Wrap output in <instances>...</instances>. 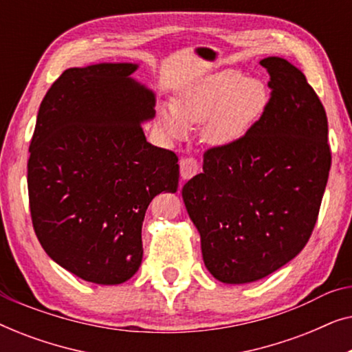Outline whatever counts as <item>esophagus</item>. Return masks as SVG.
Segmentation results:
<instances>
[{
  "label": "esophagus",
  "instance_id": "1",
  "mask_svg": "<svg viewBox=\"0 0 352 352\" xmlns=\"http://www.w3.org/2000/svg\"><path fill=\"white\" fill-rule=\"evenodd\" d=\"M179 168H181V177L182 179H189V177L195 176L197 173L200 171V165L199 162H197V158L194 157H184L179 163Z\"/></svg>",
  "mask_w": 352,
  "mask_h": 352
}]
</instances>
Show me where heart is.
Here are the masks:
<instances>
[{
    "mask_svg": "<svg viewBox=\"0 0 352 352\" xmlns=\"http://www.w3.org/2000/svg\"><path fill=\"white\" fill-rule=\"evenodd\" d=\"M266 105L267 91L261 81L243 78L240 72L229 69L186 88L173 105H162L158 122L170 138L186 136L187 124L206 122V141L228 146L253 126Z\"/></svg>",
    "mask_w": 352,
    "mask_h": 352,
    "instance_id": "obj_1",
    "label": "heart"
}]
</instances>
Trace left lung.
<instances>
[{
    "instance_id": "left-lung-1",
    "label": "left lung",
    "mask_w": 352,
    "mask_h": 352,
    "mask_svg": "<svg viewBox=\"0 0 352 352\" xmlns=\"http://www.w3.org/2000/svg\"><path fill=\"white\" fill-rule=\"evenodd\" d=\"M271 98L258 122L204 153V173L182 187L213 277L248 283L306 247L329 181V123L305 74L282 57L259 62Z\"/></svg>"
}]
</instances>
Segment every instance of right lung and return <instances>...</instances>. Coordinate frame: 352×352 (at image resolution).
<instances>
[{
  "mask_svg": "<svg viewBox=\"0 0 352 352\" xmlns=\"http://www.w3.org/2000/svg\"><path fill=\"white\" fill-rule=\"evenodd\" d=\"M136 69L65 70L43 99L28 148V204L43 250L100 285L136 274L147 206L179 181L176 153L144 136L155 98L131 80Z\"/></svg>",
  "mask_w": 352,
  "mask_h": 352,
  "instance_id": "obj_1",
  "label": "right lung"
}]
</instances>
